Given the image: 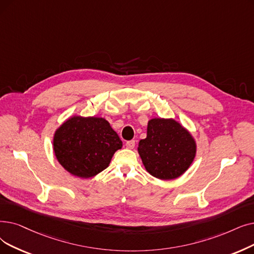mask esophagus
<instances>
[{"mask_svg": "<svg viewBox=\"0 0 254 254\" xmlns=\"http://www.w3.org/2000/svg\"><path fill=\"white\" fill-rule=\"evenodd\" d=\"M126 146L128 148V149H133L135 147V140H130V141H127L126 143Z\"/></svg>", "mask_w": 254, "mask_h": 254, "instance_id": "34e87169", "label": "esophagus"}]
</instances>
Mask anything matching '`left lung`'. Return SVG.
<instances>
[{"mask_svg":"<svg viewBox=\"0 0 254 254\" xmlns=\"http://www.w3.org/2000/svg\"><path fill=\"white\" fill-rule=\"evenodd\" d=\"M196 150L193 135L173 118L149 119L146 138L138 144V153L146 171L163 181L178 179L188 170Z\"/></svg>","mask_w":254,"mask_h":254,"instance_id":"8db88e82","label":"left lung"}]
</instances>
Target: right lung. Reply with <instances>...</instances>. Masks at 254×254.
Wrapping results in <instances>:
<instances>
[{"instance_id": "1", "label": "right lung", "mask_w": 254, "mask_h": 254, "mask_svg": "<svg viewBox=\"0 0 254 254\" xmlns=\"http://www.w3.org/2000/svg\"><path fill=\"white\" fill-rule=\"evenodd\" d=\"M121 147L123 141L104 117L73 115L57 127L53 138L59 164L81 179L93 178L109 167Z\"/></svg>"}]
</instances>
